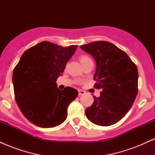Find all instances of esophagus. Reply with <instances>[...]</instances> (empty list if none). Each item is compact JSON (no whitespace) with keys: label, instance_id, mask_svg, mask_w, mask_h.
<instances>
[{"label":"esophagus","instance_id":"34e87169","mask_svg":"<svg viewBox=\"0 0 155 155\" xmlns=\"http://www.w3.org/2000/svg\"><path fill=\"white\" fill-rule=\"evenodd\" d=\"M84 93H85V92L84 91V90H79V95H82Z\"/></svg>","mask_w":155,"mask_h":155}]
</instances>
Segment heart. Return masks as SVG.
I'll list each match as a JSON object with an SVG mask.
<instances>
[{"label":"heart","instance_id":"obj_1","mask_svg":"<svg viewBox=\"0 0 155 155\" xmlns=\"http://www.w3.org/2000/svg\"><path fill=\"white\" fill-rule=\"evenodd\" d=\"M79 60H80V62H81V63L82 64V65H84V64L87 63H90V62H92L91 58H90V57L87 54L81 55V56L79 57Z\"/></svg>","mask_w":155,"mask_h":155}]
</instances>
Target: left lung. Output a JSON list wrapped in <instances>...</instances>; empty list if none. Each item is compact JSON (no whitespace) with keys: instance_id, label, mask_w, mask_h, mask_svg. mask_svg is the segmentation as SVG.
Masks as SVG:
<instances>
[{"instance_id":"1","label":"left lung","mask_w":155,"mask_h":155,"mask_svg":"<svg viewBox=\"0 0 155 155\" xmlns=\"http://www.w3.org/2000/svg\"><path fill=\"white\" fill-rule=\"evenodd\" d=\"M95 60L94 87L102 89L100 97L85 110L92 123L110 126L130 109L138 94V72L129 56L114 44L101 41L80 46Z\"/></svg>"}]
</instances>
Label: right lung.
<instances>
[{
	"mask_svg": "<svg viewBox=\"0 0 155 155\" xmlns=\"http://www.w3.org/2000/svg\"><path fill=\"white\" fill-rule=\"evenodd\" d=\"M77 47L42 41L27 49L14 69L16 102L35 125L53 127L66 120L68 107L77 97L78 91L70 87L60 90L56 81Z\"/></svg>",
	"mask_w": 155,
	"mask_h": 155,
	"instance_id": "obj_1",
	"label": "right lung"
}]
</instances>
